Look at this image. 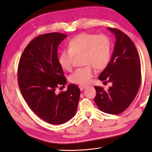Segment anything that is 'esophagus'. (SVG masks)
<instances>
[{
    "label": "esophagus",
    "instance_id": "1",
    "mask_svg": "<svg viewBox=\"0 0 152 152\" xmlns=\"http://www.w3.org/2000/svg\"><path fill=\"white\" fill-rule=\"evenodd\" d=\"M86 86H82V85H80L79 86V88L80 89V91H83L85 88H86Z\"/></svg>",
    "mask_w": 152,
    "mask_h": 152
}]
</instances>
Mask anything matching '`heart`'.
Instances as JSON below:
<instances>
[{
	"mask_svg": "<svg viewBox=\"0 0 152 152\" xmlns=\"http://www.w3.org/2000/svg\"><path fill=\"white\" fill-rule=\"evenodd\" d=\"M82 54V63L84 67L79 68L70 75L72 83L86 85L91 81L97 70H103L108 65L111 58V42L107 35H96L82 33L72 38L59 56L61 66L70 72L73 66L75 56Z\"/></svg>",
	"mask_w": 152,
	"mask_h": 152,
	"instance_id": "obj_1",
	"label": "heart"
}]
</instances>
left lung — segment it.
<instances>
[{
    "label": "left lung",
    "mask_w": 152,
    "mask_h": 152,
    "mask_svg": "<svg viewBox=\"0 0 152 152\" xmlns=\"http://www.w3.org/2000/svg\"><path fill=\"white\" fill-rule=\"evenodd\" d=\"M108 30L115 35L116 42L110 61L98 79L104 82H112V86L107 91L102 87L94 86V102L101 111L117 115L129 107L139 91L141 63L132 40L120 30Z\"/></svg>",
    "instance_id": "1"
}]
</instances>
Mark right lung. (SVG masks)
Listing matches in <instances>:
<instances>
[{
  "label": "right lung",
  "instance_id": "right-lung-1",
  "mask_svg": "<svg viewBox=\"0 0 152 152\" xmlns=\"http://www.w3.org/2000/svg\"><path fill=\"white\" fill-rule=\"evenodd\" d=\"M66 35L53 32L37 36L27 45L18 67V82L23 97L30 109L44 121L61 124L75 115L80 90L66 84L58 58V47Z\"/></svg>",
  "mask_w": 152,
  "mask_h": 152
}]
</instances>
